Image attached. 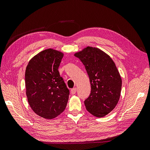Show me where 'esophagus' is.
I'll list each match as a JSON object with an SVG mask.
<instances>
[{"instance_id":"34e87169","label":"esophagus","mask_w":150,"mask_h":150,"mask_svg":"<svg viewBox=\"0 0 150 150\" xmlns=\"http://www.w3.org/2000/svg\"><path fill=\"white\" fill-rule=\"evenodd\" d=\"M77 91V88H72L71 90V93L72 94H74Z\"/></svg>"}]
</instances>
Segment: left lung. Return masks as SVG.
I'll use <instances>...</instances> for the list:
<instances>
[{"mask_svg": "<svg viewBox=\"0 0 150 150\" xmlns=\"http://www.w3.org/2000/svg\"><path fill=\"white\" fill-rule=\"evenodd\" d=\"M74 55L84 65L91 91L84 101L86 110L101 117L113 110L119 101L122 79L110 56L96 47L88 46Z\"/></svg>", "mask_w": 150, "mask_h": 150, "instance_id": "8db88e82", "label": "left lung"}]
</instances>
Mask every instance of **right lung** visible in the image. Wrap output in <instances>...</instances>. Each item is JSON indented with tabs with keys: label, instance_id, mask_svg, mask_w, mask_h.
Segmentation results:
<instances>
[{
	"label": "right lung",
	"instance_id": "right-lung-1",
	"mask_svg": "<svg viewBox=\"0 0 150 150\" xmlns=\"http://www.w3.org/2000/svg\"><path fill=\"white\" fill-rule=\"evenodd\" d=\"M64 54L47 49L29 61L25 73L26 95L29 106L38 116L55 118L64 111L69 91L58 71Z\"/></svg>",
	"mask_w": 150,
	"mask_h": 150
}]
</instances>
